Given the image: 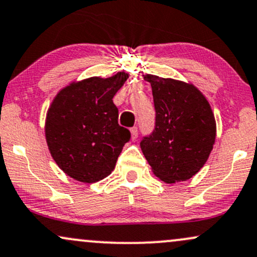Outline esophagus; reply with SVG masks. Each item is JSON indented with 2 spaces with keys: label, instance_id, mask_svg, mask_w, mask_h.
Wrapping results in <instances>:
<instances>
[{
  "label": "esophagus",
  "instance_id": "obj_1",
  "mask_svg": "<svg viewBox=\"0 0 257 257\" xmlns=\"http://www.w3.org/2000/svg\"><path fill=\"white\" fill-rule=\"evenodd\" d=\"M131 134H132V140H137L138 138V128L137 126H133L131 129Z\"/></svg>",
  "mask_w": 257,
  "mask_h": 257
}]
</instances>
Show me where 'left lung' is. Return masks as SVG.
<instances>
[{"mask_svg": "<svg viewBox=\"0 0 257 257\" xmlns=\"http://www.w3.org/2000/svg\"><path fill=\"white\" fill-rule=\"evenodd\" d=\"M152 86L156 128L140 146L165 183L187 181L205 165L217 135L214 113L193 83L145 74Z\"/></svg>", "mask_w": 257, "mask_h": 257, "instance_id": "8db88e82", "label": "left lung"}]
</instances>
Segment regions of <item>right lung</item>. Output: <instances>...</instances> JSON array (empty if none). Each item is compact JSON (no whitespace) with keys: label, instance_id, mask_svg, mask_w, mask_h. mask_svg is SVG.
I'll list each match as a JSON object with an SVG mask.
<instances>
[{"label":"right lung","instance_id":"right-lung-1","mask_svg":"<svg viewBox=\"0 0 257 257\" xmlns=\"http://www.w3.org/2000/svg\"><path fill=\"white\" fill-rule=\"evenodd\" d=\"M129 74L83 79L62 88L45 118V139L51 157L67 176L95 183L115 169L131 132L118 124L112 98Z\"/></svg>","mask_w":257,"mask_h":257}]
</instances>
